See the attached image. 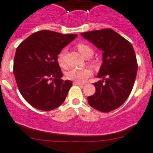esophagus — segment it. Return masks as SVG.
<instances>
[{
    "label": "esophagus",
    "mask_w": 153,
    "mask_h": 153,
    "mask_svg": "<svg viewBox=\"0 0 153 153\" xmlns=\"http://www.w3.org/2000/svg\"><path fill=\"white\" fill-rule=\"evenodd\" d=\"M73 84H74V85H82V86H83V85H84V83H81V82L74 81V82H73Z\"/></svg>",
    "instance_id": "esophagus-1"
}]
</instances>
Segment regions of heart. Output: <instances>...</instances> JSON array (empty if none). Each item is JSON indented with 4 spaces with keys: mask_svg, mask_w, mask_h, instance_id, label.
I'll list each match as a JSON object with an SVG mask.
<instances>
[{
    "mask_svg": "<svg viewBox=\"0 0 153 153\" xmlns=\"http://www.w3.org/2000/svg\"><path fill=\"white\" fill-rule=\"evenodd\" d=\"M77 49L79 51L80 53L81 54L83 57L90 58L93 55V50L89 47V45L83 43H79L77 45ZM65 54L66 51L63 50L59 53L58 55L57 61L58 63L62 67H66L65 63ZM91 75V70L89 68H83V69H71L66 73V76L68 79L74 80L75 81L82 82L86 78H89Z\"/></svg>",
    "mask_w": 153,
    "mask_h": 153,
    "instance_id": "1",
    "label": "heart"
}]
</instances>
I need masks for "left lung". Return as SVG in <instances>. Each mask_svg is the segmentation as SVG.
<instances>
[{"label":"left lung","mask_w":153,"mask_h":153,"mask_svg":"<svg viewBox=\"0 0 153 153\" xmlns=\"http://www.w3.org/2000/svg\"><path fill=\"white\" fill-rule=\"evenodd\" d=\"M83 38L102 51V63L94 83L96 91L88 97L92 108L110 112L121 106L131 94L138 65L133 45L110 28L81 33Z\"/></svg>","instance_id":"obj_1"}]
</instances>
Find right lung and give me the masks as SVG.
Segmentation results:
<instances>
[{"label":"right lung","mask_w":153,"mask_h":153,"mask_svg":"<svg viewBox=\"0 0 153 153\" xmlns=\"http://www.w3.org/2000/svg\"><path fill=\"white\" fill-rule=\"evenodd\" d=\"M77 36L42 30L30 35L16 49L13 72L17 87L35 108L48 111L65 100L72 83L62 79L57 58Z\"/></svg>","instance_id":"1"}]
</instances>
